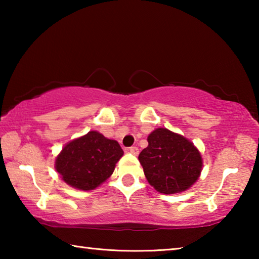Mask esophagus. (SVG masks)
<instances>
[{
    "instance_id": "esophagus-1",
    "label": "esophagus",
    "mask_w": 259,
    "mask_h": 259,
    "mask_svg": "<svg viewBox=\"0 0 259 259\" xmlns=\"http://www.w3.org/2000/svg\"><path fill=\"white\" fill-rule=\"evenodd\" d=\"M129 152L131 153V154H134V155H138L139 150H138V147H136V146H131V147L129 148Z\"/></svg>"
}]
</instances>
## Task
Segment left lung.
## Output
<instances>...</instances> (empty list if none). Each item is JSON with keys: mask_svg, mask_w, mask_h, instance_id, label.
<instances>
[{"mask_svg": "<svg viewBox=\"0 0 259 259\" xmlns=\"http://www.w3.org/2000/svg\"><path fill=\"white\" fill-rule=\"evenodd\" d=\"M148 146L138 156L148 183L163 194L181 193L194 184L202 157L190 140L165 128L150 134Z\"/></svg>", "mask_w": 259, "mask_h": 259, "instance_id": "8db88e82", "label": "left lung"}]
</instances>
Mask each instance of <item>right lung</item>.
Here are the masks:
<instances>
[{"label": "right lung", "instance_id": "add662e5", "mask_svg": "<svg viewBox=\"0 0 259 259\" xmlns=\"http://www.w3.org/2000/svg\"><path fill=\"white\" fill-rule=\"evenodd\" d=\"M122 155L123 151L116 140L89 131L63 148L56 159V170L68 185L90 191L111 176Z\"/></svg>", "mask_w": 259, "mask_h": 259}]
</instances>
